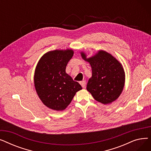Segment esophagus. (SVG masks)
Instances as JSON below:
<instances>
[{"mask_svg": "<svg viewBox=\"0 0 151 151\" xmlns=\"http://www.w3.org/2000/svg\"><path fill=\"white\" fill-rule=\"evenodd\" d=\"M80 84H81V86H82V88H85V86H86V81H80Z\"/></svg>", "mask_w": 151, "mask_h": 151, "instance_id": "obj_1", "label": "esophagus"}]
</instances>
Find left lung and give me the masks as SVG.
<instances>
[{
    "mask_svg": "<svg viewBox=\"0 0 151 151\" xmlns=\"http://www.w3.org/2000/svg\"><path fill=\"white\" fill-rule=\"evenodd\" d=\"M81 55L92 68V76L86 88L88 91L102 104H110L116 100L125 85V75L122 63L104 50H99L88 58L83 51Z\"/></svg>",
    "mask_w": 151,
    "mask_h": 151,
    "instance_id": "8db88e82",
    "label": "left lung"
}]
</instances>
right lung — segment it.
<instances>
[{
  "instance_id": "right-lung-1",
  "label": "right lung",
  "mask_w": 151,
  "mask_h": 151,
  "mask_svg": "<svg viewBox=\"0 0 151 151\" xmlns=\"http://www.w3.org/2000/svg\"><path fill=\"white\" fill-rule=\"evenodd\" d=\"M73 54L71 49L50 51L42 55L36 66L35 88L40 99L50 109L64 110L76 93L82 89L65 71Z\"/></svg>"
}]
</instances>
